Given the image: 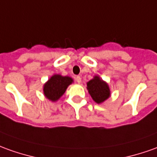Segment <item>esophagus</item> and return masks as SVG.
<instances>
[{"mask_svg":"<svg viewBox=\"0 0 157 157\" xmlns=\"http://www.w3.org/2000/svg\"><path fill=\"white\" fill-rule=\"evenodd\" d=\"M75 80L78 84H80L81 83V78L79 76H76L75 77Z\"/></svg>","mask_w":157,"mask_h":157,"instance_id":"1","label":"esophagus"}]
</instances>
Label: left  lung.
Here are the masks:
<instances>
[{"label": "left lung", "instance_id": "8db88e82", "mask_svg": "<svg viewBox=\"0 0 157 157\" xmlns=\"http://www.w3.org/2000/svg\"><path fill=\"white\" fill-rule=\"evenodd\" d=\"M87 90L97 103H101L110 97L109 85L99 76H95L87 83Z\"/></svg>", "mask_w": 157, "mask_h": 157}]
</instances>
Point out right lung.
I'll use <instances>...</instances> for the list:
<instances>
[{
	"mask_svg": "<svg viewBox=\"0 0 157 157\" xmlns=\"http://www.w3.org/2000/svg\"><path fill=\"white\" fill-rule=\"evenodd\" d=\"M73 82L72 78L55 74L44 84V96L51 101H56L64 94L66 90Z\"/></svg>",
	"mask_w": 157,
	"mask_h": 157,
	"instance_id": "1",
	"label": "right lung"
}]
</instances>
